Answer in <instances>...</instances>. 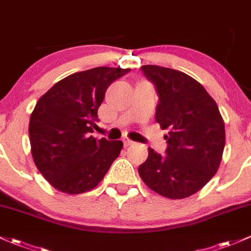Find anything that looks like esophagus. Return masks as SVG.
I'll use <instances>...</instances> for the list:
<instances>
[{"mask_svg":"<svg viewBox=\"0 0 251 251\" xmlns=\"http://www.w3.org/2000/svg\"><path fill=\"white\" fill-rule=\"evenodd\" d=\"M123 144H125V147H128V146H130V145H133V141H131V140L125 139L123 140Z\"/></svg>","mask_w":251,"mask_h":251,"instance_id":"34e87169","label":"esophagus"}]
</instances>
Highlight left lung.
Here are the masks:
<instances>
[{"instance_id": "obj_1", "label": "left lung", "mask_w": 251, "mask_h": 251, "mask_svg": "<svg viewBox=\"0 0 251 251\" xmlns=\"http://www.w3.org/2000/svg\"><path fill=\"white\" fill-rule=\"evenodd\" d=\"M155 85V121L165 135L168 154L148 148L139 175L150 189L168 199H185L201 190L217 174L225 147V125L218 105L200 82L176 69L142 66Z\"/></svg>"}]
</instances>
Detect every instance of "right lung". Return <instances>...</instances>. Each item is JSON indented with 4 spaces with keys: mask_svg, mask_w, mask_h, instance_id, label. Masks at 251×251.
I'll use <instances>...</instances> for the list:
<instances>
[{
    "mask_svg": "<svg viewBox=\"0 0 251 251\" xmlns=\"http://www.w3.org/2000/svg\"><path fill=\"white\" fill-rule=\"evenodd\" d=\"M130 69L97 67L56 82L37 101L28 134L34 164L55 189L92 190L122 151V141L96 140L98 109L107 87Z\"/></svg>",
    "mask_w": 251,
    "mask_h": 251,
    "instance_id": "1",
    "label": "right lung"
}]
</instances>
